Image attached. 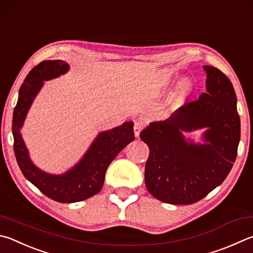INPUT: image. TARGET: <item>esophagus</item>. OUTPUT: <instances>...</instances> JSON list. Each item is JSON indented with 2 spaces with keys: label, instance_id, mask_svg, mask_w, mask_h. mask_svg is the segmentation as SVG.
<instances>
[{
  "label": "esophagus",
  "instance_id": "34e87169",
  "mask_svg": "<svg viewBox=\"0 0 253 253\" xmlns=\"http://www.w3.org/2000/svg\"><path fill=\"white\" fill-rule=\"evenodd\" d=\"M142 129V124L141 123H135L134 125V132H135V137H139L140 131Z\"/></svg>",
  "mask_w": 253,
  "mask_h": 253
}]
</instances>
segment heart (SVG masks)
Returning <instances> with one entry per match:
<instances>
[{"instance_id": "1", "label": "heart", "mask_w": 253, "mask_h": 253, "mask_svg": "<svg viewBox=\"0 0 253 253\" xmlns=\"http://www.w3.org/2000/svg\"><path fill=\"white\" fill-rule=\"evenodd\" d=\"M192 88H194V83L190 79H185L182 80L180 83V86H179V95L185 96L191 93Z\"/></svg>"}]
</instances>
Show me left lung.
<instances>
[{
	"instance_id": "1",
	"label": "left lung",
	"mask_w": 253,
	"mask_h": 253,
	"mask_svg": "<svg viewBox=\"0 0 253 253\" xmlns=\"http://www.w3.org/2000/svg\"><path fill=\"white\" fill-rule=\"evenodd\" d=\"M207 73L206 93L179 107L166 121L150 123L140 132L149 147L145 183L150 195L166 204L190 205L221 185L237 158L240 117L231 82L213 66ZM207 127L204 144L182 132Z\"/></svg>"
}]
</instances>
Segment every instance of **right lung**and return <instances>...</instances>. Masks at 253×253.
Masks as SVG:
<instances>
[{
    "label": "right lung",
    "instance_id": "right-lung-1",
    "mask_svg": "<svg viewBox=\"0 0 253 253\" xmlns=\"http://www.w3.org/2000/svg\"><path fill=\"white\" fill-rule=\"evenodd\" d=\"M68 70L70 65L61 59L43 61L36 65L21 86L12 122L14 153L22 173L45 196L62 204L79 203L98 194L109 164L135 139L134 123L126 122L113 129L99 132L80 163L62 174L47 173L32 163L20 130L44 81L65 74Z\"/></svg>",
    "mask_w": 253,
    "mask_h": 253
}]
</instances>
